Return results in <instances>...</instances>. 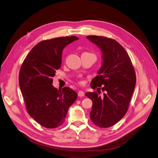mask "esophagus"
Listing matches in <instances>:
<instances>
[{"label":"esophagus","mask_w":158,"mask_h":158,"mask_svg":"<svg viewBox=\"0 0 158 158\" xmlns=\"http://www.w3.org/2000/svg\"><path fill=\"white\" fill-rule=\"evenodd\" d=\"M78 95L79 97H82V96H84V92H83V91H82V90H80L79 92H78Z\"/></svg>","instance_id":"34e87169"}]
</instances>
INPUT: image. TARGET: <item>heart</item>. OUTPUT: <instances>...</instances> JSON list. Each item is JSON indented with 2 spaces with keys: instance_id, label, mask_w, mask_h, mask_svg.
Returning a JSON list of instances; mask_svg holds the SVG:
<instances>
[{
  "instance_id": "obj_1",
  "label": "heart",
  "mask_w": 158,
  "mask_h": 158,
  "mask_svg": "<svg viewBox=\"0 0 158 158\" xmlns=\"http://www.w3.org/2000/svg\"><path fill=\"white\" fill-rule=\"evenodd\" d=\"M80 84H82V82H80Z\"/></svg>"
}]
</instances>
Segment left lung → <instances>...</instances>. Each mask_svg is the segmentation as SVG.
<instances>
[{"instance_id": "8db88e82", "label": "left lung", "mask_w": 158, "mask_h": 158, "mask_svg": "<svg viewBox=\"0 0 158 158\" xmlns=\"http://www.w3.org/2000/svg\"><path fill=\"white\" fill-rule=\"evenodd\" d=\"M86 37L102 52V64L91 88L102 87L105 92L102 97L97 92L85 93L93 103L90 118L96 126L108 128L125 115L136 85L135 71L127 51L117 41L103 36Z\"/></svg>"}]
</instances>
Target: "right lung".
<instances>
[{
    "label": "right lung",
    "instance_id": "obj_1",
    "mask_svg": "<svg viewBox=\"0 0 158 158\" xmlns=\"http://www.w3.org/2000/svg\"><path fill=\"white\" fill-rule=\"evenodd\" d=\"M76 36L44 40L32 48L19 73V85L30 115L41 126L54 128L63 125L68 110L78 97L69 87L57 89L52 84L60 68L64 47Z\"/></svg>",
    "mask_w": 158,
    "mask_h": 158
}]
</instances>
